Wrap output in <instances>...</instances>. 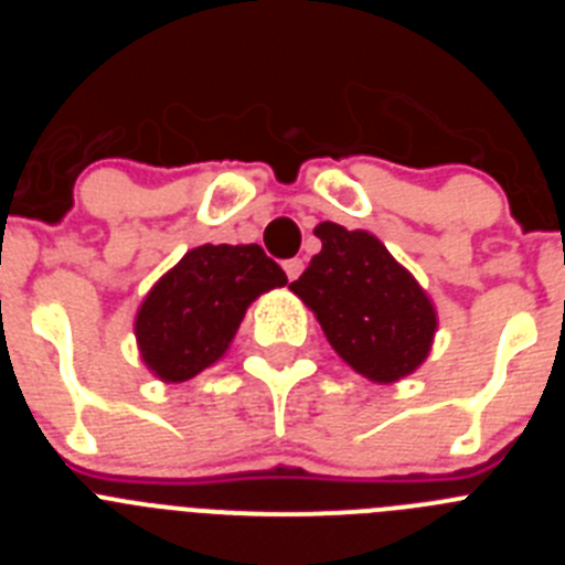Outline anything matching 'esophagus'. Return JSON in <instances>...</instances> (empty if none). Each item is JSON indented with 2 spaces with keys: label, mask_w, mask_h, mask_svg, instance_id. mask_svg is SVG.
<instances>
[{
  "label": "esophagus",
  "mask_w": 565,
  "mask_h": 565,
  "mask_svg": "<svg viewBox=\"0 0 565 565\" xmlns=\"http://www.w3.org/2000/svg\"><path fill=\"white\" fill-rule=\"evenodd\" d=\"M282 268H286L288 279H297L299 274H302V268H306V263H302L299 257H291V259H286V263H282Z\"/></svg>",
  "instance_id": "esophagus-1"
}]
</instances>
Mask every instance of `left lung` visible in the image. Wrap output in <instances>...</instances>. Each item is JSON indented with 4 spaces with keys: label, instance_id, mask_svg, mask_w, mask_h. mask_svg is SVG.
<instances>
[{
    "label": "left lung",
    "instance_id": "left-lung-1",
    "mask_svg": "<svg viewBox=\"0 0 565 565\" xmlns=\"http://www.w3.org/2000/svg\"><path fill=\"white\" fill-rule=\"evenodd\" d=\"M322 252L291 291L317 313L333 351L373 382H396L427 359L436 308L413 274L367 232L313 228Z\"/></svg>",
    "mask_w": 565,
    "mask_h": 565
}]
</instances>
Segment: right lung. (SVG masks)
I'll return each mask as SVG.
<instances>
[{
  "label": "right lung",
  "instance_id": "1",
  "mask_svg": "<svg viewBox=\"0 0 565 565\" xmlns=\"http://www.w3.org/2000/svg\"><path fill=\"white\" fill-rule=\"evenodd\" d=\"M286 282L257 243L192 248L158 279L135 319L143 362L163 382L198 376L226 353L254 299Z\"/></svg>",
  "mask_w": 565,
  "mask_h": 565
}]
</instances>
